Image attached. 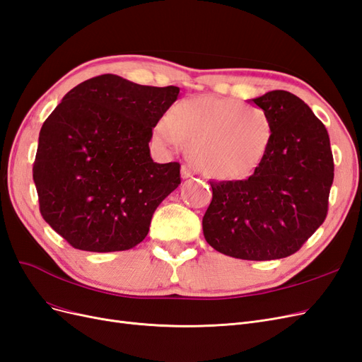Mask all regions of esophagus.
<instances>
[{"label": "esophagus", "mask_w": 362, "mask_h": 362, "mask_svg": "<svg viewBox=\"0 0 362 362\" xmlns=\"http://www.w3.org/2000/svg\"><path fill=\"white\" fill-rule=\"evenodd\" d=\"M193 175H194V169L192 166H187V164H184V166L181 168V177L184 180H187V178H192Z\"/></svg>", "instance_id": "1"}]
</instances>
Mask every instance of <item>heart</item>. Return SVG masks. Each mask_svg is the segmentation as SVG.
<instances>
[{
  "label": "heart",
  "instance_id": "heart-1",
  "mask_svg": "<svg viewBox=\"0 0 362 362\" xmlns=\"http://www.w3.org/2000/svg\"><path fill=\"white\" fill-rule=\"evenodd\" d=\"M152 137L163 148L189 141V156L208 177L243 180L266 158L273 125L264 110L233 98L196 96L161 117Z\"/></svg>",
  "mask_w": 362,
  "mask_h": 362
}]
</instances>
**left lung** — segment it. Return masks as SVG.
Here are the masks:
<instances>
[{
	"label": "left lung",
	"instance_id": "left-lung-1",
	"mask_svg": "<svg viewBox=\"0 0 362 362\" xmlns=\"http://www.w3.org/2000/svg\"><path fill=\"white\" fill-rule=\"evenodd\" d=\"M250 103L272 120L269 152L247 180L210 181L204 237L229 257L279 259L299 250L325 222L332 151L325 125L300 98L272 90Z\"/></svg>",
	"mask_w": 362,
	"mask_h": 362
}]
</instances>
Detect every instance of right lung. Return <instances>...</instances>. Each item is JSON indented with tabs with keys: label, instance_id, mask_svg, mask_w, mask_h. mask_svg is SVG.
I'll use <instances>...</instances> for the list:
<instances>
[{
	"label": "right lung",
	"instance_id": "obj_1",
	"mask_svg": "<svg viewBox=\"0 0 362 362\" xmlns=\"http://www.w3.org/2000/svg\"><path fill=\"white\" fill-rule=\"evenodd\" d=\"M180 87L105 74L75 86L43 122L33 180L45 222L75 249L127 250L181 184L180 163L151 157L152 128Z\"/></svg>",
	"mask_w": 362,
	"mask_h": 362
}]
</instances>
